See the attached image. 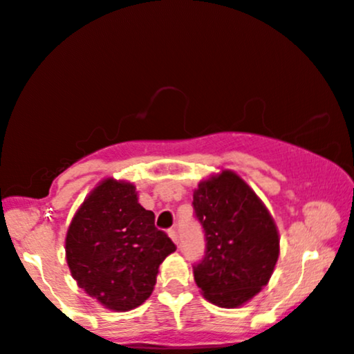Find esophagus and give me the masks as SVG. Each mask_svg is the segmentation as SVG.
<instances>
[{"instance_id":"esophagus-1","label":"esophagus","mask_w":354,"mask_h":354,"mask_svg":"<svg viewBox=\"0 0 354 354\" xmlns=\"http://www.w3.org/2000/svg\"><path fill=\"white\" fill-rule=\"evenodd\" d=\"M168 234H169V238H171L173 241L178 244V233H176V230H174V228H169V230H168Z\"/></svg>"}]
</instances>
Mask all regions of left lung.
I'll return each instance as SVG.
<instances>
[{
  "instance_id": "1",
  "label": "left lung",
  "mask_w": 354,
  "mask_h": 354,
  "mask_svg": "<svg viewBox=\"0 0 354 354\" xmlns=\"http://www.w3.org/2000/svg\"><path fill=\"white\" fill-rule=\"evenodd\" d=\"M194 215L205 236V254L194 280L210 303L238 308L270 279L280 239L266 205L236 173L221 171L194 191Z\"/></svg>"
}]
</instances>
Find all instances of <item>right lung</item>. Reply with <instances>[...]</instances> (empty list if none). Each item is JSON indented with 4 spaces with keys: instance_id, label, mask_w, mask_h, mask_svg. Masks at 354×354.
<instances>
[{
    "instance_id": "obj_1",
    "label": "right lung",
    "mask_w": 354,
    "mask_h": 354,
    "mask_svg": "<svg viewBox=\"0 0 354 354\" xmlns=\"http://www.w3.org/2000/svg\"><path fill=\"white\" fill-rule=\"evenodd\" d=\"M176 246L155 226L131 183L105 180L71 221L66 261L77 285L111 310L134 309L152 295L160 263Z\"/></svg>"
}]
</instances>
